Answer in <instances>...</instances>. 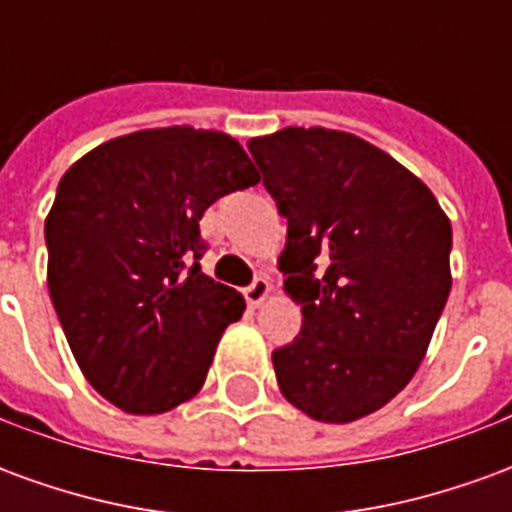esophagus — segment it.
Returning <instances> with one entry per match:
<instances>
[{"mask_svg":"<svg viewBox=\"0 0 512 512\" xmlns=\"http://www.w3.org/2000/svg\"><path fill=\"white\" fill-rule=\"evenodd\" d=\"M268 293H271V285H268V279L266 277H255L244 288V299L249 301L252 307H260V304L268 299Z\"/></svg>","mask_w":512,"mask_h":512,"instance_id":"obj_1","label":"esophagus"}]
</instances>
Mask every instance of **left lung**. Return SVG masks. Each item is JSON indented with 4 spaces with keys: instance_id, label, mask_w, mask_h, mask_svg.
Masks as SVG:
<instances>
[{
    "instance_id": "obj_1",
    "label": "left lung",
    "mask_w": 512,
    "mask_h": 512,
    "mask_svg": "<svg viewBox=\"0 0 512 512\" xmlns=\"http://www.w3.org/2000/svg\"><path fill=\"white\" fill-rule=\"evenodd\" d=\"M249 153L288 219L279 271L304 315L271 354L279 389L321 422L367 417L428 351L452 285L450 219L422 180L345 131L285 128Z\"/></svg>"
}]
</instances>
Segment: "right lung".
<instances>
[{
    "label": "right lung",
    "mask_w": 512,
    "mask_h": 512,
    "mask_svg": "<svg viewBox=\"0 0 512 512\" xmlns=\"http://www.w3.org/2000/svg\"><path fill=\"white\" fill-rule=\"evenodd\" d=\"M260 172L222 131L117 136L79 158L46 219L49 293L84 378L128 414L200 392L241 293L205 277L202 213Z\"/></svg>",
    "instance_id": "right-lung-1"
}]
</instances>
